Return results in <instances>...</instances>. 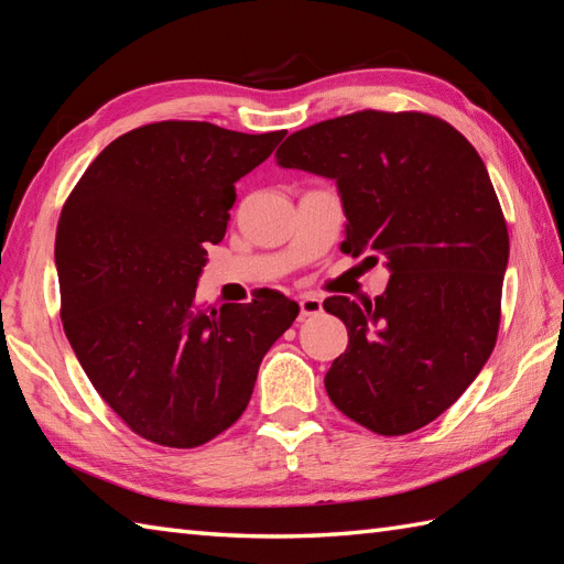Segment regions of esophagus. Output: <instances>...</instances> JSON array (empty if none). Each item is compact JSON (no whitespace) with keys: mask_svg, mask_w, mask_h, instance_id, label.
Masks as SVG:
<instances>
[{"mask_svg":"<svg viewBox=\"0 0 564 564\" xmlns=\"http://www.w3.org/2000/svg\"><path fill=\"white\" fill-rule=\"evenodd\" d=\"M322 313V301L317 295H303L301 297V317H315Z\"/></svg>","mask_w":564,"mask_h":564,"instance_id":"esophagus-1","label":"esophagus"}]
</instances>
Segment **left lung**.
<instances>
[{
  "mask_svg": "<svg viewBox=\"0 0 564 564\" xmlns=\"http://www.w3.org/2000/svg\"><path fill=\"white\" fill-rule=\"evenodd\" d=\"M275 162L334 178L341 251L386 257L390 271L373 303L325 301L349 329L325 376L329 400L382 436L434 422L480 373L499 332L509 232L480 154L436 116L358 111L297 130Z\"/></svg>",
  "mask_w": 564,
  "mask_h": 564,
  "instance_id": "obj_1",
  "label": "left lung"
}]
</instances>
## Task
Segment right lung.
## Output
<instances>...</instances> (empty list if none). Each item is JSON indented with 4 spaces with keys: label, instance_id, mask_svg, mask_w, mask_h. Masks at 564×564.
Returning <instances> with one entry per match:
<instances>
[{
    "label": "right lung",
    "instance_id": "right-lung-1",
    "mask_svg": "<svg viewBox=\"0 0 564 564\" xmlns=\"http://www.w3.org/2000/svg\"><path fill=\"white\" fill-rule=\"evenodd\" d=\"M283 135L142 126L101 150L63 206L55 263L69 346L104 402L160 446L196 448L232 426L261 358L301 310L275 291L245 305L196 303L235 182Z\"/></svg>",
    "mask_w": 564,
    "mask_h": 564
}]
</instances>
